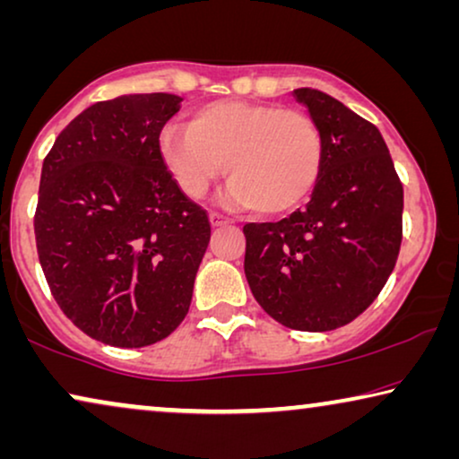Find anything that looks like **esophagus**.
<instances>
[{
  "instance_id": "1",
  "label": "esophagus",
  "mask_w": 459,
  "mask_h": 459,
  "mask_svg": "<svg viewBox=\"0 0 459 459\" xmlns=\"http://www.w3.org/2000/svg\"><path fill=\"white\" fill-rule=\"evenodd\" d=\"M209 219H211V225H212V228H219V225H223V223H228V221H230L228 217L219 215V212H211Z\"/></svg>"
}]
</instances>
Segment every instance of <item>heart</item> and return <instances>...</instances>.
<instances>
[{
	"instance_id": "heart-1",
	"label": "heart",
	"mask_w": 459,
	"mask_h": 459,
	"mask_svg": "<svg viewBox=\"0 0 459 459\" xmlns=\"http://www.w3.org/2000/svg\"><path fill=\"white\" fill-rule=\"evenodd\" d=\"M159 146L186 196H204L228 171L230 203L259 215H284L303 204L324 165L322 131L309 115L248 100L203 106L190 125L162 129Z\"/></svg>"
}]
</instances>
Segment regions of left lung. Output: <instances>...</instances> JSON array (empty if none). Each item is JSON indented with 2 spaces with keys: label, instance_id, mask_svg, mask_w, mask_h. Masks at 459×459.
Masks as SVG:
<instances>
[{
  "label": "left lung",
  "instance_id": "8db88e82",
  "mask_svg": "<svg viewBox=\"0 0 459 459\" xmlns=\"http://www.w3.org/2000/svg\"><path fill=\"white\" fill-rule=\"evenodd\" d=\"M294 98L322 131V175L303 211L244 225V273L275 322L328 332L361 316L393 273L403 186L376 125L311 87Z\"/></svg>",
  "mask_w": 459,
  "mask_h": 459
}]
</instances>
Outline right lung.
<instances>
[{
  "label": "right lung",
  "mask_w": 459,
  "mask_h": 459,
  "mask_svg": "<svg viewBox=\"0 0 459 459\" xmlns=\"http://www.w3.org/2000/svg\"><path fill=\"white\" fill-rule=\"evenodd\" d=\"M179 104L173 93L93 104L43 160L35 240L48 286L79 330L112 347H148L184 322L211 240L206 211L160 156Z\"/></svg>",
  "instance_id": "obj_1"
}]
</instances>
